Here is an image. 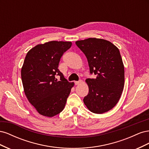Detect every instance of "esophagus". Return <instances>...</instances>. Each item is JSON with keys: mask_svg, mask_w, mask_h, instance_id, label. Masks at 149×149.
<instances>
[{"mask_svg": "<svg viewBox=\"0 0 149 149\" xmlns=\"http://www.w3.org/2000/svg\"><path fill=\"white\" fill-rule=\"evenodd\" d=\"M82 82H83L82 80H79L78 81H75V84L78 85V84H80L81 83H82Z\"/></svg>", "mask_w": 149, "mask_h": 149, "instance_id": "34e87169", "label": "esophagus"}]
</instances>
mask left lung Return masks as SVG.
Listing matches in <instances>:
<instances>
[{
	"label": "left lung",
	"instance_id": "left-lung-1",
	"mask_svg": "<svg viewBox=\"0 0 149 149\" xmlns=\"http://www.w3.org/2000/svg\"><path fill=\"white\" fill-rule=\"evenodd\" d=\"M76 45L86 56L90 73L95 79H86L88 94L83 102L93 113L102 114L118 102L124 86V66L118 48L108 40L89 38Z\"/></svg>",
	"mask_w": 149,
	"mask_h": 149
}]
</instances>
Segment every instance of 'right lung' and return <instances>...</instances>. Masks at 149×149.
Here are the masks:
<instances>
[{"label":"right lung","mask_w":149,"mask_h":149,"mask_svg":"<svg viewBox=\"0 0 149 149\" xmlns=\"http://www.w3.org/2000/svg\"><path fill=\"white\" fill-rule=\"evenodd\" d=\"M71 42L51 41L38 44L26 53L21 69L24 93L40 114L55 116L63 110L74 82L70 83L58 69L60 58ZM61 76V81L56 78Z\"/></svg>","instance_id":"right-lung-1"}]
</instances>
